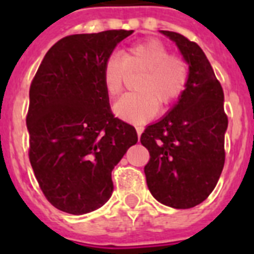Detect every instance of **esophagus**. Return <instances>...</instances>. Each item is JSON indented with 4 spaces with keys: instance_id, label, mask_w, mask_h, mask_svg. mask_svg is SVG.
Masks as SVG:
<instances>
[{
    "instance_id": "34e87169",
    "label": "esophagus",
    "mask_w": 254,
    "mask_h": 254,
    "mask_svg": "<svg viewBox=\"0 0 254 254\" xmlns=\"http://www.w3.org/2000/svg\"><path fill=\"white\" fill-rule=\"evenodd\" d=\"M135 130H137V134H138V138H139V137H141V134H142L143 127H135Z\"/></svg>"
}]
</instances>
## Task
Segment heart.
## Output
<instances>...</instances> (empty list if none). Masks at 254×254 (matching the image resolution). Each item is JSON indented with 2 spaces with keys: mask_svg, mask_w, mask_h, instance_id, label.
I'll use <instances>...</instances> for the list:
<instances>
[{
  "mask_svg": "<svg viewBox=\"0 0 254 254\" xmlns=\"http://www.w3.org/2000/svg\"><path fill=\"white\" fill-rule=\"evenodd\" d=\"M127 72H139L134 81L138 92L127 93L115 104L117 117L129 123H145L162 108L181 99L189 84V65L183 58L170 55L166 45L147 39L127 47L121 59L112 55L103 67V84L109 97L123 91Z\"/></svg>",
  "mask_w": 254,
  "mask_h": 254,
  "instance_id": "1",
  "label": "heart"
}]
</instances>
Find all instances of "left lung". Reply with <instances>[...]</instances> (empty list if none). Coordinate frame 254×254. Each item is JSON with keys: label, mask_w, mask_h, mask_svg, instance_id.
<instances>
[{"label": "left lung", "mask_w": 254, "mask_h": 254, "mask_svg": "<svg viewBox=\"0 0 254 254\" xmlns=\"http://www.w3.org/2000/svg\"><path fill=\"white\" fill-rule=\"evenodd\" d=\"M161 33L175 42L189 63V84L167 115L141 135L150 153L143 170L147 187L159 203L192 208L212 192L224 167L228 127L224 92L195 42L174 31Z\"/></svg>", "instance_id": "1"}]
</instances>
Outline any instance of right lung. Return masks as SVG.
<instances>
[{
  "label": "right lung",
  "instance_id": "obj_1",
  "mask_svg": "<svg viewBox=\"0 0 254 254\" xmlns=\"http://www.w3.org/2000/svg\"><path fill=\"white\" fill-rule=\"evenodd\" d=\"M131 33L62 38L31 81L30 163L46 199L63 212L84 215L105 204L113 192L112 170L137 143L134 127L112 113L103 84L105 62Z\"/></svg>",
  "mask_w": 254,
  "mask_h": 254
}]
</instances>
